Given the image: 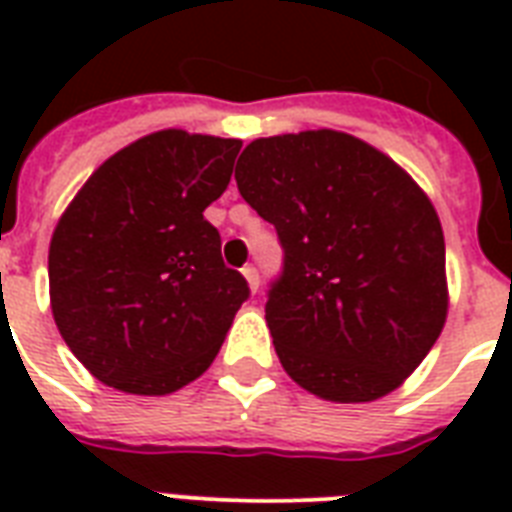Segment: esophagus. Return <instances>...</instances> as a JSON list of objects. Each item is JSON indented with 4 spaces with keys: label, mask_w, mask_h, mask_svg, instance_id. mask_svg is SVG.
Instances as JSON below:
<instances>
[{
    "label": "esophagus",
    "mask_w": 512,
    "mask_h": 512,
    "mask_svg": "<svg viewBox=\"0 0 512 512\" xmlns=\"http://www.w3.org/2000/svg\"><path fill=\"white\" fill-rule=\"evenodd\" d=\"M244 279H247V284L252 292H257V289H260V273H257V268L247 265V268H244Z\"/></svg>",
    "instance_id": "1"
}]
</instances>
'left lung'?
<instances>
[{
  "mask_svg": "<svg viewBox=\"0 0 512 512\" xmlns=\"http://www.w3.org/2000/svg\"><path fill=\"white\" fill-rule=\"evenodd\" d=\"M236 185L284 247L265 303L284 372L335 404L393 393L449 311L444 231L428 193L337 130L252 140Z\"/></svg>",
  "mask_w": 512,
  "mask_h": 512,
  "instance_id": "left-lung-1",
  "label": "left lung"
}]
</instances>
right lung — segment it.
I'll use <instances>...</instances> for the list:
<instances>
[{"label":"right lung","mask_w":512,"mask_h":512,"mask_svg":"<svg viewBox=\"0 0 512 512\" xmlns=\"http://www.w3.org/2000/svg\"><path fill=\"white\" fill-rule=\"evenodd\" d=\"M241 140L159 130L92 172L50 241L60 337L108 388L167 396L207 372L249 297L204 209Z\"/></svg>","instance_id":"obj_1"}]
</instances>
